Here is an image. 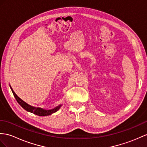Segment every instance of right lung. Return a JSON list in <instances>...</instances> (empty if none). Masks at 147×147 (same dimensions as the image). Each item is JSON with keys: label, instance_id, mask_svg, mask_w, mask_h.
Wrapping results in <instances>:
<instances>
[{"label": "right lung", "instance_id": "right-lung-1", "mask_svg": "<svg viewBox=\"0 0 147 147\" xmlns=\"http://www.w3.org/2000/svg\"><path fill=\"white\" fill-rule=\"evenodd\" d=\"M10 88H11V90L13 93L14 97L16 98L17 102L19 103V104L24 109H25L26 110H27V112H31L32 113H34L35 115H38V116H47V115H50L51 114L56 112L57 111H58L59 110V109L60 108V107L62 106V105H59V106L56 107L55 108L52 109L51 110H45V109H43L42 108H39V107H35L33 106H31L30 105H28V103H27L26 102H25L24 101H23L22 99H20L19 96H18L16 93L13 92V89L12 88V87L10 86Z\"/></svg>", "mask_w": 147, "mask_h": 147}]
</instances>
